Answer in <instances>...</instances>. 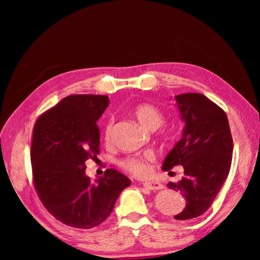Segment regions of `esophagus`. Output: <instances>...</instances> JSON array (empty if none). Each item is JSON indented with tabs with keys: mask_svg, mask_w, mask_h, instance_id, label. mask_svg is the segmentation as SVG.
Returning <instances> with one entry per match:
<instances>
[{
	"mask_svg": "<svg viewBox=\"0 0 260 260\" xmlns=\"http://www.w3.org/2000/svg\"><path fill=\"white\" fill-rule=\"evenodd\" d=\"M143 186L150 189V190H160V189L164 188L161 183L156 182V181H148V182H143Z\"/></svg>",
	"mask_w": 260,
	"mask_h": 260,
	"instance_id": "34e87169",
	"label": "esophagus"
}]
</instances>
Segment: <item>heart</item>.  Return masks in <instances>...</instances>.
<instances>
[{
  "mask_svg": "<svg viewBox=\"0 0 260 260\" xmlns=\"http://www.w3.org/2000/svg\"><path fill=\"white\" fill-rule=\"evenodd\" d=\"M133 114L141 125L147 129H156L164 121V114L159 108L151 103H141L133 109ZM114 125V118L110 117L103 128L105 141L111 140ZM155 153L151 150H146L136 155H131L121 158L119 165L127 172L136 175V177H147L150 174V162L155 160Z\"/></svg>",
  "mask_w": 260,
  "mask_h": 260,
  "instance_id": "heart-1",
  "label": "heart"
}]
</instances>
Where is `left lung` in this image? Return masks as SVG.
<instances>
[{
    "label": "left lung",
    "mask_w": 260,
    "mask_h": 260,
    "mask_svg": "<svg viewBox=\"0 0 260 260\" xmlns=\"http://www.w3.org/2000/svg\"><path fill=\"white\" fill-rule=\"evenodd\" d=\"M175 100L186 126L182 139L166 156L162 171L174 174L173 167L182 165V179L167 187L186 199V208L174 218L188 220L206 212L225 183L233 138L225 111L203 94H182Z\"/></svg>",
    "instance_id": "1"
}]
</instances>
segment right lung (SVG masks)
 Masks as SVG:
<instances>
[{
    "label": "right lung",
    "mask_w": 260,
    "mask_h": 260,
    "mask_svg": "<svg viewBox=\"0 0 260 260\" xmlns=\"http://www.w3.org/2000/svg\"><path fill=\"white\" fill-rule=\"evenodd\" d=\"M107 95H70L35 121L30 164L35 191L52 217L67 226L89 230L112 212L129 179L114 169L91 182L86 161L100 153L98 120Z\"/></svg>",
    "instance_id": "right-lung-1"
}]
</instances>
